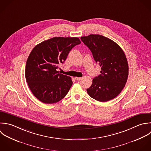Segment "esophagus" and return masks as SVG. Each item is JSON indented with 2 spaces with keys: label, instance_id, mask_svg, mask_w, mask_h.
Here are the masks:
<instances>
[{
  "label": "esophagus",
  "instance_id": "34e87169",
  "mask_svg": "<svg viewBox=\"0 0 151 151\" xmlns=\"http://www.w3.org/2000/svg\"><path fill=\"white\" fill-rule=\"evenodd\" d=\"M76 81H80V80H81L82 79V78H79V77H75V78Z\"/></svg>",
  "mask_w": 151,
  "mask_h": 151
}]
</instances>
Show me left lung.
<instances>
[{
	"label": "left lung",
	"instance_id": "8db88e82",
	"mask_svg": "<svg viewBox=\"0 0 151 151\" xmlns=\"http://www.w3.org/2000/svg\"><path fill=\"white\" fill-rule=\"evenodd\" d=\"M81 39L101 67V73L87 89L88 95L102 102L114 99L125 87L128 76V63L123 50L114 41L100 35L92 34Z\"/></svg>",
	"mask_w": 151,
	"mask_h": 151
}]
</instances>
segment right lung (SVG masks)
Returning <instances> with one entry per match:
<instances>
[{
    "mask_svg": "<svg viewBox=\"0 0 151 151\" xmlns=\"http://www.w3.org/2000/svg\"><path fill=\"white\" fill-rule=\"evenodd\" d=\"M81 43L76 37H54L37 45L26 65L25 78L33 95L45 104L62 100L72 85L71 78L59 73L57 69L70 50Z\"/></svg>",
    "mask_w": 151,
    "mask_h": 151,
    "instance_id": "right-lung-1",
    "label": "right lung"
}]
</instances>
